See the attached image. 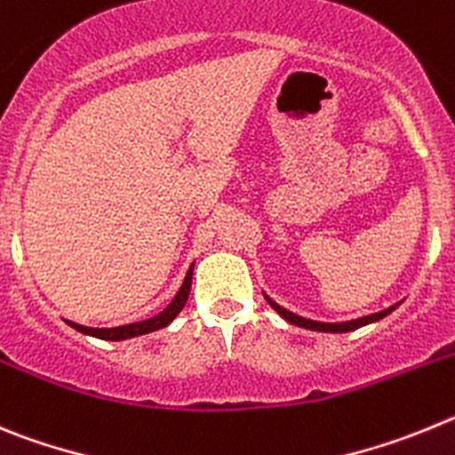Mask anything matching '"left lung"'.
<instances>
[{
  "mask_svg": "<svg viewBox=\"0 0 455 455\" xmlns=\"http://www.w3.org/2000/svg\"><path fill=\"white\" fill-rule=\"evenodd\" d=\"M265 299H267V304L272 306V308L276 310V313L281 315L285 322H290V324H294V326H301V329H308V331H322V333H347V331H355V329H360V326H367V324H371V322H379V319H383L386 315H390L392 310H395L396 306L401 304V301H399V304L390 306V308L379 310V313L365 315V317L349 319V322H315V319L301 317V315L292 313V310L283 308V306H278L274 299L267 297V294H265Z\"/></svg>",
  "mask_w": 455,
  "mask_h": 455,
  "instance_id": "obj_1",
  "label": "left lung"
}]
</instances>
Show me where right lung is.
I'll return each instance as SVG.
<instances>
[{"instance_id": "obj_1", "label": "right lung", "mask_w": 455, "mask_h": 455, "mask_svg": "<svg viewBox=\"0 0 455 455\" xmlns=\"http://www.w3.org/2000/svg\"><path fill=\"white\" fill-rule=\"evenodd\" d=\"M192 269H195V263L190 265L188 269L186 278H183V285L179 288V292L174 294L170 304H167L165 310H161L158 315L149 319H142V322H133V324H124V326H113V329H92V326H84V324H76V322H68L72 329H76L79 333L84 335H92V338H100V339H129V338H138V335H145L151 333V331H158V329H165L167 324L174 322L179 313L183 310L188 301V294H190V285H192Z\"/></svg>"}]
</instances>
